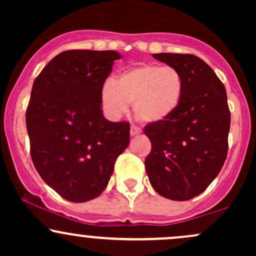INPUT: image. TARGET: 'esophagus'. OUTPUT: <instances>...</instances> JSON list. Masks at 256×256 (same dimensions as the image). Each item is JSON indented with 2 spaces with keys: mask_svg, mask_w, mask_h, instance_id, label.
Segmentation results:
<instances>
[{
  "mask_svg": "<svg viewBox=\"0 0 256 256\" xmlns=\"http://www.w3.org/2000/svg\"><path fill=\"white\" fill-rule=\"evenodd\" d=\"M130 134H131V136H137V134H142V131H140V128H138L137 126L132 125L130 128Z\"/></svg>",
  "mask_w": 256,
  "mask_h": 256,
  "instance_id": "obj_1",
  "label": "esophagus"
}]
</instances>
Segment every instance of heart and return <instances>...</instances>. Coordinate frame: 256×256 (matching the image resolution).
Listing matches in <instances>:
<instances>
[{
	"label": "heart",
	"mask_w": 256,
	"mask_h": 256,
	"mask_svg": "<svg viewBox=\"0 0 256 256\" xmlns=\"http://www.w3.org/2000/svg\"><path fill=\"white\" fill-rule=\"evenodd\" d=\"M185 79L177 67L140 64L122 72L101 90V104L107 116L118 119L134 104L146 124H161L180 107Z\"/></svg>",
	"instance_id": "1"
}]
</instances>
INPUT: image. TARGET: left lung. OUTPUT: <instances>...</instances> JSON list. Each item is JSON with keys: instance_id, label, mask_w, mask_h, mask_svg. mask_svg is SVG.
Wrapping results in <instances>:
<instances>
[{"instance_id": "obj_1", "label": "left lung", "mask_w": 256, "mask_h": 256, "mask_svg": "<svg viewBox=\"0 0 256 256\" xmlns=\"http://www.w3.org/2000/svg\"><path fill=\"white\" fill-rule=\"evenodd\" d=\"M152 58L177 67L185 79V94L171 119L146 126L152 142L146 171L158 195L188 201L207 189L226 160L231 122L228 96L202 58L172 52Z\"/></svg>"}]
</instances>
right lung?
Listing matches in <instances>:
<instances>
[{
    "label": "right lung",
    "mask_w": 256,
    "mask_h": 256,
    "mask_svg": "<svg viewBox=\"0 0 256 256\" xmlns=\"http://www.w3.org/2000/svg\"><path fill=\"white\" fill-rule=\"evenodd\" d=\"M120 58L114 50L62 52L32 85L26 110L32 161L67 201L101 195L130 143V124L110 122L101 110L102 86Z\"/></svg>",
    "instance_id": "obj_1"
}]
</instances>
